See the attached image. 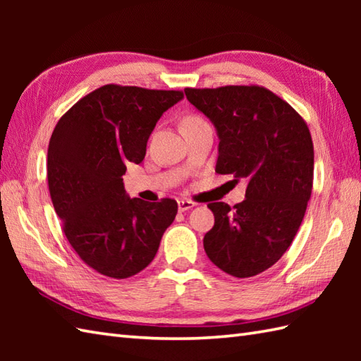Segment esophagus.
Listing matches in <instances>:
<instances>
[{
  "label": "esophagus",
  "mask_w": 361,
  "mask_h": 361,
  "mask_svg": "<svg viewBox=\"0 0 361 361\" xmlns=\"http://www.w3.org/2000/svg\"><path fill=\"white\" fill-rule=\"evenodd\" d=\"M194 206H195V203L190 202V200H178V211L180 212H185L190 208H194Z\"/></svg>",
  "instance_id": "1"
}]
</instances>
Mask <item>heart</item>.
Masks as SVG:
<instances>
[{
    "label": "heart",
    "instance_id": "1",
    "mask_svg": "<svg viewBox=\"0 0 361 361\" xmlns=\"http://www.w3.org/2000/svg\"><path fill=\"white\" fill-rule=\"evenodd\" d=\"M202 121H204V119H202L200 116H189V118L183 121V126H185V124H195V122H202Z\"/></svg>",
    "mask_w": 361,
    "mask_h": 361
}]
</instances>
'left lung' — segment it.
Masks as SVG:
<instances>
[{"mask_svg":"<svg viewBox=\"0 0 361 361\" xmlns=\"http://www.w3.org/2000/svg\"><path fill=\"white\" fill-rule=\"evenodd\" d=\"M185 93L217 128L216 172L248 181L242 203L208 204L216 221L204 234V251L220 270L251 278L278 262L301 226L313 186L310 130L293 106L264 87Z\"/></svg>","mask_w":361,"mask_h":361,"instance_id":"left-lung-1","label":"left lung"}]
</instances>
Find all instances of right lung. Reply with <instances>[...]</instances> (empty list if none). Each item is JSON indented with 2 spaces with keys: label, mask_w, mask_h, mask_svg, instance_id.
I'll return each instance as SVG.
<instances>
[{
  "label": "right lung",
  "mask_w": 361,
  "mask_h": 361,
  "mask_svg": "<svg viewBox=\"0 0 361 361\" xmlns=\"http://www.w3.org/2000/svg\"><path fill=\"white\" fill-rule=\"evenodd\" d=\"M183 91L109 83L59 119L48 147V186L62 229L88 267L126 279L155 257L178 204L126 195L122 175L140 164L149 136Z\"/></svg>",
  "instance_id": "add662e5"
}]
</instances>
